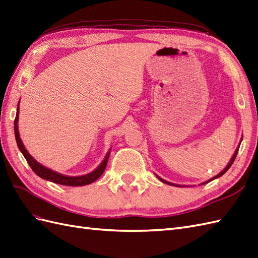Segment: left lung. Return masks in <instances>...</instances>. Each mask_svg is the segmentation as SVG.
<instances>
[{
    "instance_id": "8db88e82",
    "label": "left lung",
    "mask_w": 258,
    "mask_h": 258,
    "mask_svg": "<svg viewBox=\"0 0 258 258\" xmlns=\"http://www.w3.org/2000/svg\"><path fill=\"white\" fill-rule=\"evenodd\" d=\"M241 142H242V138H241ZM241 142H240V144H239V146H237V148L235 149V151H234V154H233V156L231 157V159H230V161H229V163L227 164V167L224 168L221 172L219 173V174H217V175H215L214 177H211V179H209L208 181H206V182H203V183H201L200 185H203V184H206V183H208V182H210V181H213V180H215V179H218V177H220V176H222L224 173L227 172V171L230 169V167L232 166V163H233V161H234V159H235V157H236V155H237V151H239V148H240V145H241ZM156 176L158 177V179H159L161 182H163V183H166V184H168V185H173V186H177V187H184V186H186V185H180V184H174V183H171V182H168V181H166V180H163L162 177H160L159 175H157L156 174Z\"/></svg>"
}]
</instances>
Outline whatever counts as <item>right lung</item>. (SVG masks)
Instances as JSON below:
<instances>
[{"label":"right lung","mask_w":258,"mask_h":258,"mask_svg":"<svg viewBox=\"0 0 258 258\" xmlns=\"http://www.w3.org/2000/svg\"><path fill=\"white\" fill-rule=\"evenodd\" d=\"M18 118H19V102L17 104L16 117H15V121H14V132H15V138H16L17 146H18V149L21 150V153L24 155L25 159L27 160V162L30 166V168L32 169V171H34V172L38 176H40L41 179L50 181V182H53V183H56V184H61V185H66V186H84V185H88V184L98 180L99 177H100L102 175V173L104 172V169H105V167H107L111 149H109L107 155H105V157H104V159L101 161V163L99 164V166L94 171H91L90 173L84 174V175H77V176L65 175V174H62V173H58V172H56V171L52 170L50 168L44 167L43 164H41L40 162H38L35 159V158L28 153V150L26 149V147L24 146V143L22 141V138H21V136H19Z\"/></svg>","instance_id":"1"}]
</instances>
